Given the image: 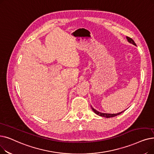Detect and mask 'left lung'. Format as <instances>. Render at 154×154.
Instances as JSON below:
<instances>
[{
  "mask_svg": "<svg viewBox=\"0 0 154 154\" xmlns=\"http://www.w3.org/2000/svg\"><path fill=\"white\" fill-rule=\"evenodd\" d=\"M126 39H127V40H128V42L129 43H131V44H133V45H134L135 46H137V45L135 44V42L133 41V40L131 38L126 36ZM91 108H92V109L93 110V111L94 112L96 115H99V116H100L107 118H111V117H115V116H118V115H120V114H122V113L123 112H124V111H125H125H122V112H118V113H116V114H109V113H103V112H99V111H97V110H96L95 109H94L92 106H91Z\"/></svg>",
  "mask_w": 154,
  "mask_h": 154,
  "instance_id": "obj_1",
  "label": "left lung"
}]
</instances>
